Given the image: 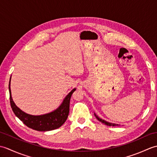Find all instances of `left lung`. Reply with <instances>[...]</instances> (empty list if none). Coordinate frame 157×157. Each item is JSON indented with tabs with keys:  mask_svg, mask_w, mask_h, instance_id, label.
I'll return each mask as SVG.
<instances>
[{
	"mask_svg": "<svg viewBox=\"0 0 157 157\" xmlns=\"http://www.w3.org/2000/svg\"><path fill=\"white\" fill-rule=\"evenodd\" d=\"M94 115H95V117H96V119L98 120V121L102 122V123H105V124L106 125H109V126H117L118 125V124H115V123H109V122H107V121H105V120H103V119H101L100 117H98L96 115L95 113H94Z\"/></svg>",
	"mask_w": 157,
	"mask_h": 157,
	"instance_id": "obj_1",
	"label": "left lung"
}]
</instances>
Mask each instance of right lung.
I'll list each match as a JSON object with an SVG mask.
<instances>
[{"mask_svg": "<svg viewBox=\"0 0 157 157\" xmlns=\"http://www.w3.org/2000/svg\"><path fill=\"white\" fill-rule=\"evenodd\" d=\"M10 78L9 89L10 94V103L13 113L28 128L40 132H46L56 129L60 128L65 122L69 113V103L71 95L76 88L73 89L63 100L61 105L54 111L41 115H32L22 111L13 102L10 85Z\"/></svg>", "mask_w": 157, "mask_h": 157, "instance_id": "add662e5", "label": "right lung"}]
</instances>
